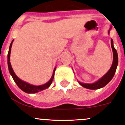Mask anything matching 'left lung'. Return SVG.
<instances>
[{
  "instance_id": "1",
  "label": "left lung",
  "mask_w": 125,
  "mask_h": 125,
  "mask_svg": "<svg viewBox=\"0 0 125 125\" xmlns=\"http://www.w3.org/2000/svg\"><path fill=\"white\" fill-rule=\"evenodd\" d=\"M113 40L112 39L111 40V45H112V50H113V61L112 67H111L110 69L109 70L108 72L101 79H100L98 81H97V82L94 83H82L81 82H79V83L82 86H83V87L86 88L90 90L99 89V88H101L103 87V86H104L106 85H107L109 82L112 80L115 73L116 70V67H117L118 65V58L117 52H116V49H115V47H113Z\"/></svg>"
}]
</instances>
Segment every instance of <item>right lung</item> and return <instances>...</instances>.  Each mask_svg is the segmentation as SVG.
Wrapping results in <instances>:
<instances>
[{
	"mask_svg": "<svg viewBox=\"0 0 125 125\" xmlns=\"http://www.w3.org/2000/svg\"><path fill=\"white\" fill-rule=\"evenodd\" d=\"M13 40H12V42H11L10 45L9 50V53H8V67H9V70L10 73L12 75V78H13V80L15 81V82L16 83V84L17 85V86H19L22 91L26 92L27 93H34L36 92H38L39 91H41L42 90H44L45 88H47L50 86V85H51L52 83V81L53 80V77H54V72L55 71V68L53 70V74L52 75V78H50V80L47 82V83L44 84L43 85H40V86H34V85H30V84L27 83L26 82H23L22 80H21V79H19L18 78L17 75H15L14 72H13V69L12 68V66H11L10 62V51H11V47H12V42H13Z\"/></svg>",
	"mask_w": 125,
	"mask_h": 125,
	"instance_id": "obj_1",
	"label": "right lung"
}]
</instances>
